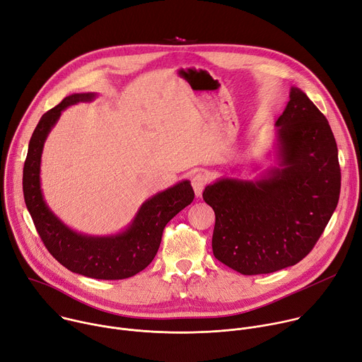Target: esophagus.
I'll return each mask as SVG.
<instances>
[{
  "label": "esophagus",
  "mask_w": 362,
  "mask_h": 362,
  "mask_svg": "<svg viewBox=\"0 0 362 362\" xmlns=\"http://www.w3.org/2000/svg\"><path fill=\"white\" fill-rule=\"evenodd\" d=\"M207 181H209V177H207V174H204V173H198V174H195V175L192 177L191 184H192V189H194L195 197H202L203 189H204Z\"/></svg>",
  "instance_id": "1"
}]
</instances>
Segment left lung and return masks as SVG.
Wrapping results in <instances>:
<instances>
[{
  "label": "left lung",
  "mask_w": 362,
  "mask_h": 362,
  "mask_svg": "<svg viewBox=\"0 0 362 362\" xmlns=\"http://www.w3.org/2000/svg\"><path fill=\"white\" fill-rule=\"evenodd\" d=\"M276 127V167L257 180L220 178L203 192L216 213L213 253L242 274L300 262L339 199L338 148L322 112L292 88Z\"/></svg>",
  "instance_id": "left-lung-1"
}]
</instances>
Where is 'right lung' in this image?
<instances>
[{
  "label": "right lung",
  "mask_w": 362,
  "mask_h": 362,
  "mask_svg": "<svg viewBox=\"0 0 362 362\" xmlns=\"http://www.w3.org/2000/svg\"><path fill=\"white\" fill-rule=\"evenodd\" d=\"M96 93H73L46 112L35 127L23 170L25 206L50 255L73 273L100 280H119L144 270L155 257L167 223L192 203L191 182L184 180L148 198L131 224L117 234L89 235L67 227L46 204L40 164L45 142L62 112L78 102H92Z\"/></svg>",
  "instance_id": "obj_1"
}]
</instances>
